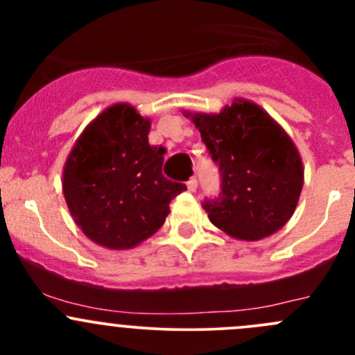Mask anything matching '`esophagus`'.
<instances>
[{
	"mask_svg": "<svg viewBox=\"0 0 355 355\" xmlns=\"http://www.w3.org/2000/svg\"><path fill=\"white\" fill-rule=\"evenodd\" d=\"M187 189H189V191H191V192H196V189H198V178L192 177L191 180L187 182Z\"/></svg>",
	"mask_w": 355,
	"mask_h": 355,
	"instance_id": "obj_1",
	"label": "esophagus"
}]
</instances>
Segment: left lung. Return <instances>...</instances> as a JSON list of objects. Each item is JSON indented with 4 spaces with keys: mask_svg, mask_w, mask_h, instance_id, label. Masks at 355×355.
<instances>
[{
    "mask_svg": "<svg viewBox=\"0 0 355 355\" xmlns=\"http://www.w3.org/2000/svg\"><path fill=\"white\" fill-rule=\"evenodd\" d=\"M214 163L221 192L204 200L211 223L239 241H261L292 218L304 166L290 135L256 103L237 98L220 113H187Z\"/></svg>",
    "mask_w": 355,
    "mask_h": 355,
    "instance_id": "left-lung-1",
    "label": "left lung"
}]
</instances>
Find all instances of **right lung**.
Instances as JSON below:
<instances>
[{
	"mask_svg": "<svg viewBox=\"0 0 355 355\" xmlns=\"http://www.w3.org/2000/svg\"><path fill=\"white\" fill-rule=\"evenodd\" d=\"M151 120L128 103L99 113L63 166V196L77 227L98 245L125 250L155 235L185 185L163 177L164 148L149 144Z\"/></svg>",
	"mask_w": 355,
	"mask_h": 355,
	"instance_id": "obj_1",
	"label": "right lung"
}]
</instances>
